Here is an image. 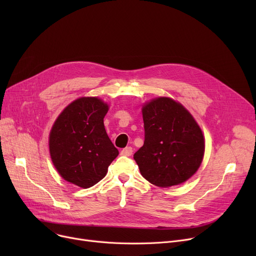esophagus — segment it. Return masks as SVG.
<instances>
[{
  "label": "esophagus",
  "mask_w": 256,
  "mask_h": 256,
  "mask_svg": "<svg viewBox=\"0 0 256 256\" xmlns=\"http://www.w3.org/2000/svg\"><path fill=\"white\" fill-rule=\"evenodd\" d=\"M132 148L130 146H128V147H126V148L121 150V154H122V156H132Z\"/></svg>",
  "instance_id": "1"
}]
</instances>
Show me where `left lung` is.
<instances>
[{
  "mask_svg": "<svg viewBox=\"0 0 256 256\" xmlns=\"http://www.w3.org/2000/svg\"><path fill=\"white\" fill-rule=\"evenodd\" d=\"M144 144L134 154L142 176L162 188L189 180L204 154V139L184 108L168 98H158L143 109Z\"/></svg>",
  "mask_w": 256,
  "mask_h": 256,
  "instance_id": "8db88e82",
  "label": "left lung"
}]
</instances>
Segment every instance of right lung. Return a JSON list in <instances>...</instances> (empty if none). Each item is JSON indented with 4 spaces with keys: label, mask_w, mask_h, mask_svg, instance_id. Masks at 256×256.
I'll return each instance as SVG.
<instances>
[{
    "label": "right lung",
    "mask_w": 256,
    "mask_h": 256,
    "mask_svg": "<svg viewBox=\"0 0 256 256\" xmlns=\"http://www.w3.org/2000/svg\"><path fill=\"white\" fill-rule=\"evenodd\" d=\"M108 104L98 98H82L67 106L50 134L54 165L67 182L90 188L102 180L118 150L108 137L104 118Z\"/></svg>",
    "instance_id": "obj_1"
}]
</instances>
